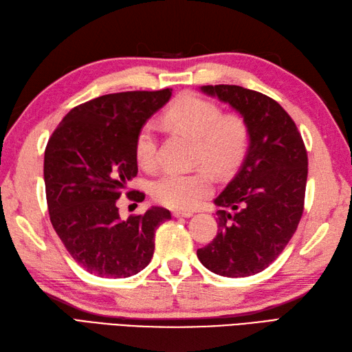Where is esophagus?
I'll return each mask as SVG.
<instances>
[{
	"label": "esophagus",
	"mask_w": 352,
	"mask_h": 352,
	"mask_svg": "<svg viewBox=\"0 0 352 352\" xmlns=\"http://www.w3.org/2000/svg\"><path fill=\"white\" fill-rule=\"evenodd\" d=\"M173 216L174 217H192L193 216V213H190V211H179V210H175V211H173Z\"/></svg>",
	"instance_id": "esophagus-1"
}]
</instances>
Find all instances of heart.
<instances>
[{
    "instance_id": "1",
    "label": "heart",
    "mask_w": 352,
    "mask_h": 352,
    "mask_svg": "<svg viewBox=\"0 0 352 352\" xmlns=\"http://www.w3.org/2000/svg\"><path fill=\"white\" fill-rule=\"evenodd\" d=\"M165 122L195 138L193 159L216 174H226L241 162L249 144V129L239 116H222L217 104L195 94H183L169 106ZM157 126L148 121L139 129L135 156L139 166L153 170L159 165ZM213 190V179L206 169L162 174L150 184L153 198L175 210H192Z\"/></svg>"
}]
</instances>
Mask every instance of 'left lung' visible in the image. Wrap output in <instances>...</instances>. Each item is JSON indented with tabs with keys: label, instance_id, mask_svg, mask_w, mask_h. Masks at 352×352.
Returning a JSON list of instances; mask_svg holds the SVG:
<instances>
[{
	"label": "left lung",
	"instance_id": "obj_1",
	"mask_svg": "<svg viewBox=\"0 0 352 352\" xmlns=\"http://www.w3.org/2000/svg\"><path fill=\"white\" fill-rule=\"evenodd\" d=\"M249 129L241 165L214 199L220 230L198 249L202 265L225 277L263 272L280 255L303 214L307 153L296 122L276 100L239 85H204Z\"/></svg>",
	"mask_w": 352,
	"mask_h": 352
}]
</instances>
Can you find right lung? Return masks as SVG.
<instances>
[{
  "label": "right lung",
  "mask_w": 352,
  "mask_h": 352,
  "mask_svg": "<svg viewBox=\"0 0 352 352\" xmlns=\"http://www.w3.org/2000/svg\"><path fill=\"white\" fill-rule=\"evenodd\" d=\"M170 96V88L100 96L73 108L47 141L43 177L52 226L72 258L94 276L121 279L141 272L153 258L154 232L170 219L169 210L151 207L124 220L117 207L138 174L139 129ZM127 196L145 198L141 192Z\"/></svg>",
  "instance_id": "1"
}]
</instances>
